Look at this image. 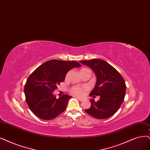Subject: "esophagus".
I'll return each instance as SVG.
<instances>
[{
  "label": "esophagus",
  "mask_w": 150,
  "mask_h": 150,
  "mask_svg": "<svg viewBox=\"0 0 150 150\" xmlns=\"http://www.w3.org/2000/svg\"><path fill=\"white\" fill-rule=\"evenodd\" d=\"M76 98L77 99H78V100H79V101H82L83 100V98H79V97H76Z\"/></svg>",
  "instance_id": "obj_1"
}]
</instances>
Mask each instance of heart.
<instances>
[{
	"label": "heart",
	"mask_w": 150,
	"mask_h": 150,
	"mask_svg": "<svg viewBox=\"0 0 150 150\" xmlns=\"http://www.w3.org/2000/svg\"><path fill=\"white\" fill-rule=\"evenodd\" d=\"M88 88L86 86H74L70 89V92L76 96H83L85 95V92L88 90Z\"/></svg>",
	"instance_id": "1"
}]
</instances>
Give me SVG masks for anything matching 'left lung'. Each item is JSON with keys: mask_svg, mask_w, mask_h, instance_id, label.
Wrapping results in <instances>:
<instances>
[{"mask_svg": "<svg viewBox=\"0 0 150 150\" xmlns=\"http://www.w3.org/2000/svg\"><path fill=\"white\" fill-rule=\"evenodd\" d=\"M80 62L87 65L95 72L96 83L90 96H99V99H90L91 107L85 111L92 117L104 119L111 117L120 108L124 100L125 82L119 72L106 61L95 59Z\"/></svg>", "mask_w": 150, "mask_h": 150, "instance_id": "8db88e82", "label": "left lung"}]
</instances>
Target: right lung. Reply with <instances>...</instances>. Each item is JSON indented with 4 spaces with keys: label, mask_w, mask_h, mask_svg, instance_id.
Here are the masks:
<instances>
[{
    "label": "right lung",
    "mask_w": 150,
    "mask_h": 150,
    "mask_svg": "<svg viewBox=\"0 0 150 150\" xmlns=\"http://www.w3.org/2000/svg\"><path fill=\"white\" fill-rule=\"evenodd\" d=\"M80 67L76 61L51 60L39 66L29 76L24 92L26 103L36 117L52 120L64 111L71 97L64 95L57 99L53 91L65 80L69 70Z\"/></svg>",
    "instance_id": "obj_1"
}]
</instances>
